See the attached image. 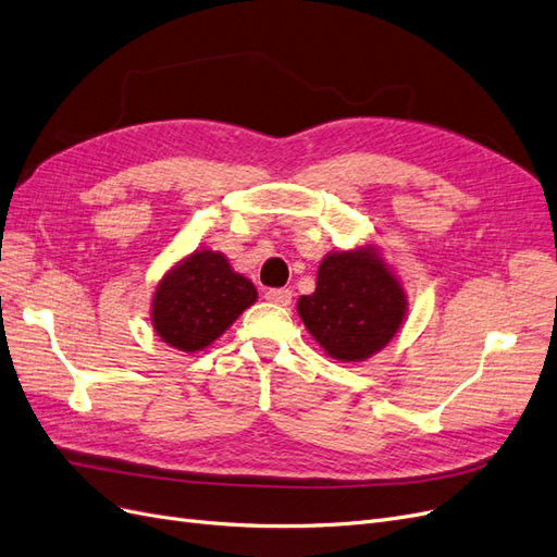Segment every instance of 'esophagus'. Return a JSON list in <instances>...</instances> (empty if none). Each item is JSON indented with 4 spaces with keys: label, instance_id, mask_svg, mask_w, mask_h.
I'll return each mask as SVG.
<instances>
[{
    "label": "esophagus",
    "instance_id": "1",
    "mask_svg": "<svg viewBox=\"0 0 557 557\" xmlns=\"http://www.w3.org/2000/svg\"><path fill=\"white\" fill-rule=\"evenodd\" d=\"M292 289H268L265 300L275 302V305H289L292 302Z\"/></svg>",
    "mask_w": 557,
    "mask_h": 557
}]
</instances>
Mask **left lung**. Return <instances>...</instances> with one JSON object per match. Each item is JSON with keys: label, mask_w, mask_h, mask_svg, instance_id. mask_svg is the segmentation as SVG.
Returning a JSON list of instances; mask_svg holds the SVG:
<instances>
[{"label": "left lung", "mask_w": 557, "mask_h": 557, "mask_svg": "<svg viewBox=\"0 0 557 557\" xmlns=\"http://www.w3.org/2000/svg\"><path fill=\"white\" fill-rule=\"evenodd\" d=\"M405 292L372 247L337 252L319 265L317 289L298 298L312 337L337 361H363L398 333Z\"/></svg>", "instance_id": "left-lung-1"}]
</instances>
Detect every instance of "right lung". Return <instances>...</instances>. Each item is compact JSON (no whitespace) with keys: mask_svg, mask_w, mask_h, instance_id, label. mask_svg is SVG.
I'll list each match as a JSON object with an SVG mask.
<instances>
[{"mask_svg":"<svg viewBox=\"0 0 557 557\" xmlns=\"http://www.w3.org/2000/svg\"><path fill=\"white\" fill-rule=\"evenodd\" d=\"M255 300V284L233 273L222 255L203 249L159 282L152 324L171 347L196 351L218 339Z\"/></svg>","mask_w":557,"mask_h":557,"instance_id":"right-lung-1","label":"right lung"}]
</instances>
